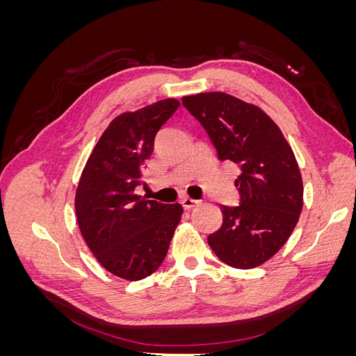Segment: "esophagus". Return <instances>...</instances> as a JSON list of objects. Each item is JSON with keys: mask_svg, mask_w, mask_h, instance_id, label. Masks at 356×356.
<instances>
[{"mask_svg": "<svg viewBox=\"0 0 356 356\" xmlns=\"http://www.w3.org/2000/svg\"><path fill=\"white\" fill-rule=\"evenodd\" d=\"M181 203H182V208L190 211V209H193L195 207H197V204H199L200 202H199V200H195V199H191V197H182V199H181Z\"/></svg>", "mask_w": 356, "mask_h": 356, "instance_id": "1", "label": "esophagus"}]
</instances>
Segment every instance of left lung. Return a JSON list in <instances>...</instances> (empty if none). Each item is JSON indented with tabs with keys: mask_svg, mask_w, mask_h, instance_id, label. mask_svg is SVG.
Instances as JSON below:
<instances>
[{
	"mask_svg": "<svg viewBox=\"0 0 356 356\" xmlns=\"http://www.w3.org/2000/svg\"><path fill=\"white\" fill-rule=\"evenodd\" d=\"M182 105L208 132L220 160L241 166L239 207L221 204V227L208 236L220 260L254 268L272 258L297 225L303 181L281 129L263 110L224 92L184 96Z\"/></svg>",
	"mask_w": 356,
	"mask_h": 356,
	"instance_id": "left-lung-1",
	"label": "left lung"
}]
</instances>
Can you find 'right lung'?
Listing matches in <instances>:
<instances>
[{
  "instance_id": "right-lung-1",
  "label": "right lung",
  "mask_w": 356,
  "mask_h": 356,
  "mask_svg": "<svg viewBox=\"0 0 356 356\" xmlns=\"http://www.w3.org/2000/svg\"><path fill=\"white\" fill-rule=\"evenodd\" d=\"M178 106L179 101L169 98L115 117L95 145L75 193L86 243L102 267L127 281L157 270L181 221L179 203L135 195L154 138Z\"/></svg>"
}]
</instances>
